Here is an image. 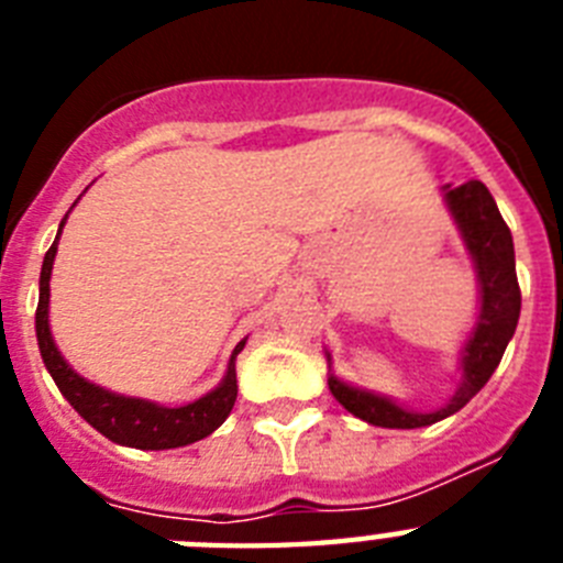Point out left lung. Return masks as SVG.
<instances>
[{
  "instance_id": "8db88e82",
  "label": "left lung",
  "mask_w": 563,
  "mask_h": 563,
  "mask_svg": "<svg viewBox=\"0 0 563 563\" xmlns=\"http://www.w3.org/2000/svg\"><path fill=\"white\" fill-rule=\"evenodd\" d=\"M449 208L456 225L467 242V251L474 253L476 271L482 285V310L474 338L462 352V383L440 411H409L397 402L386 400L372 391L352 389L338 377H330V391L343 409L372 426L383 429H420L442 417L454 415L465 406L476 391L490 380L507 350V341L514 338L521 312V290L516 278V256L510 228L501 220L496 200L485 188V183L471 180L465 186L445 188Z\"/></svg>"
}]
</instances>
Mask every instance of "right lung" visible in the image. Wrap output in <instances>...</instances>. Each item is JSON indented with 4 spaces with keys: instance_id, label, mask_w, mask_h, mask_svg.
<instances>
[{
    "instance_id": "1",
    "label": "right lung",
    "mask_w": 563,
    "mask_h": 563,
    "mask_svg": "<svg viewBox=\"0 0 563 563\" xmlns=\"http://www.w3.org/2000/svg\"><path fill=\"white\" fill-rule=\"evenodd\" d=\"M67 220V217H64ZM62 220V228H64ZM56 242L44 253L42 265V282H38V307H36V335L38 350H42L44 366L49 369L62 395L67 397L69 406L92 426L109 437L112 442L121 445H132V449L146 451H163V449H180L188 442H197L217 431L231 415L233 402H236V355L242 352L245 341L233 350L231 363H228V375L222 386L211 391V395L200 397V400L180 406V409H166L157 402L134 400V397L112 395V391L101 389L96 383H87L69 369L67 361L58 355L53 335H49L47 324V305H49V271H53V258H56Z\"/></svg>"
}]
</instances>
